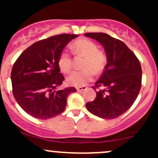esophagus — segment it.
I'll return each mask as SVG.
<instances>
[{
    "instance_id": "34e87169",
    "label": "esophagus",
    "mask_w": 158,
    "mask_h": 158,
    "mask_svg": "<svg viewBox=\"0 0 158 158\" xmlns=\"http://www.w3.org/2000/svg\"><path fill=\"white\" fill-rule=\"evenodd\" d=\"M86 89H87L86 86H79L76 88V90H77L78 92H82V91L85 90Z\"/></svg>"
}]
</instances>
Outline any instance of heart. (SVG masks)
<instances>
[{"label": "heart", "mask_w": 158, "mask_h": 158, "mask_svg": "<svg viewBox=\"0 0 158 158\" xmlns=\"http://www.w3.org/2000/svg\"><path fill=\"white\" fill-rule=\"evenodd\" d=\"M72 49L77 55L85 57L82 71H74L68 76L67 82L74 86H82L90 82L93 78V72L99 73L104 69L106 63V56L92 41L85 39L76 40ZM60 69L64 73H69L73 66L71 56L67 51H64L59 60Z\"/></svg>", "instance_id": "heart-1"}]
</instances>
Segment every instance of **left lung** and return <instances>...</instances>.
<instances>
[{
  "label": "left lung",
  "mask_w": 158,
  "mask_h": 158,
  "mask_svg": "<svg viewBox=\"0 0 158 158\" xmlns=\"http://www.w3.org/2000/svg\"><path fill=\"white\" fill-rule=\"evenodd\" d=\"M105 49L107 59L105 70L95 82L98 88L95 100L85 104L94 115L103 119L119 117L130 109L141 87L142 70L139 60L125 43L104 33H87Z\"/></svg>",
  "instance_id": "1"
}]
</instances>
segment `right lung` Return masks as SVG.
<instances>
[{
  "label": "right lung",
  "instance_id": "right-lung-1",
  "mask_svg": "<svg viewBox=\"0 0 158 158\" xmlns=\"http://www.w3.org/2000/svg\"><path fill=\"white\" fill-rule=\"evenodd\" d=\"M79 35L60 34L37 41L25 49L11 71L13 95L19 106L32 117L51 118L66 109L74 87L60 89L64 76L59 60L64 47Z\"/></svg>",
  "mask_w": 158,
  "mask_h": 158
}]
</instances>
